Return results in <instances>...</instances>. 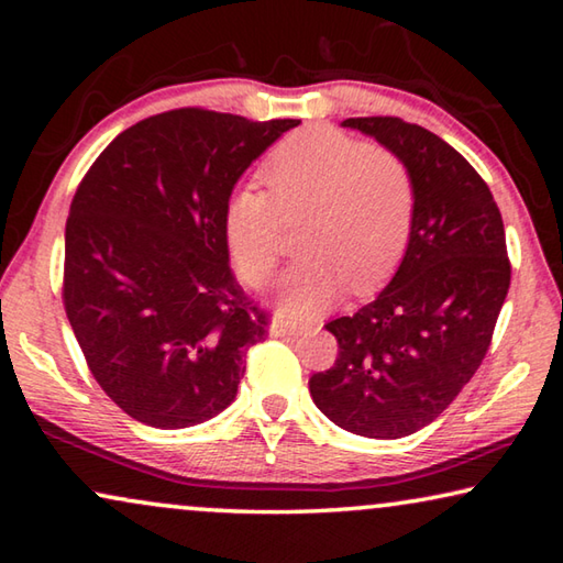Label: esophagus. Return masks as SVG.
Wrapping results in <instances>:
<instances>
[{
  "label": "esophagus",
  "mask_w": 563,
  "mask_h": 563,
  "mask_svg": "<svg viewBox=\"0 0 563 563\" xmlns=\"http://www.w3.org/2000/svg\"><path fill=\"white\" fill-rule=\"evenodd\" d=\"M310 328H312L310 322L275 318L273 325H271V332H273V335H278V338H285V335H302V332H308Z\"/></svg>",
  "instance_id": "34e87169"
}]
</instances>
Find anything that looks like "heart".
Returning a JSON list of instances; mask_svg holds the SVG:
<instances>
[{
	"instance_id": "heart-1",
	"label": "heart",
	"mask_w": 563,
	"mask_h": 563,
	"mask_svg": "<svg viewBox=\"0 0 563 563\" xmlns=\"http://www.w3.org/2000/svg\"><path fill=\"white\" fill-rule=\"evenodd\" d=\"M263 188H235L223 211L228 253L241 280L263 285L285 247V221L310 211L302 228L308 253L283 273L278 305L312 316L352 285L373 292L402 261L412 238L417 186L407 161L330 126L283 139L261 168Z\"/></svg>"
}]
</instances>
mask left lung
I'll return each instance as SVG.
<instances>
[{
    "instance_id": "left-lung-1",
    "label": "left lung",
    "mask_w": 563,
    "mask_h": 563,
    "mask_svg": "<svg viewBox=\"0 0 563 563\" xmlns=\"http://www.w3.org/2000/svg\"><path fill=\"white\" fill-rule=\"evenodd\" d=\"M342 126L407 161L417 213L387 288L325 325L340 350L310 377V395L342 430L399 440L434 422L487 355L511 280L507 238L489 186L437 133L397 117Z\"/></svg>"
}]
</instances>
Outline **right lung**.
<instances>
[{
  "instance_id": "add662e5",
  "label": "right lung",
  "mask_w": 563,
  "mask_h": 563,
  "mask_svg": "<svg viewBox=\"0 0 563 563\" xmlns=\"http://www.w3.org/2000/svg\"><path fill=\"white\" fill-rule=\"evenodd\" d=\"M298 123L156 113L121 131L76 188L64 310L93 379L139 422L180 430L235 399L271 318L233 278L223 211L243 170Z\"/></svg>"
}]
</instances>
